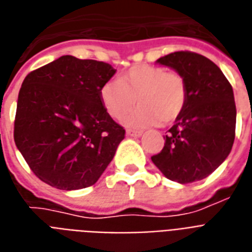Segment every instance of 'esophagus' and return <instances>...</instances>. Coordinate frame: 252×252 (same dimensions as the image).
<instances>
[{"label":"esophagus","instance_id":"esophagus-1","mask_svg":"<svg viewBox=\"0 0 252 252\" xmlns=\"http://www.w3.org/2000/svg\"><path fill=\"white\" fill-rule=\"evenodd\" d=\"M126 135H127V137H131V138H137V137H141L142 133H141V131H137V130H130V128H128L127 131H126Z\"/></svg>","mask_w":252,"mask_h":252}]
</instances>
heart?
Returning a JSON list of instances; mask_svg holds the SVG:
<instances>
[{
    "label": "heart",
    "instance_id": "b5f03b06",
    "mask_svg": "<svg viewBox=\"0 0 252 252\" xmlns=\"http://www.w3.org/2000/svg\"><path fill=\"white\" fill-rule=\"evenodd\" d=\"M99 96L108 115L117 121L135 106L137 99L139 107L126 118V124L144 128L177 119L187 103V83L176 71L137 64L125 71L118 80L106 82Z\"/></svg>",
    "mask_w": 252,
    "mask_h": 252
}]
</instances>
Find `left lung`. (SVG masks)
I'll return each instance as SVG.
<instances>
[{
    "mask_svg": "<svg viewBox=\"0 0 252 252\" xmlns=\"http://www.w3.org/2000/svg\"><path fill=\"white\" fill-rule=\"evenodd\" d=\"M157 63L185 79L187 103L165 135V145L152 157L165 177L180 184L194 183L218 168L232 149L236 106L232 86L220 68L199 53L179 51Z\"/></svg>",
    "mask_w": 252,
    "mask_h": 252,
    "instance_id": "obj_1",
    "label": "left lung"
}]
</instances>
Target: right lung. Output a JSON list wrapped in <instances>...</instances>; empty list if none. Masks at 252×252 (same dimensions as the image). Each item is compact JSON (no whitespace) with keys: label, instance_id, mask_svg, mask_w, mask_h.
I'll return each instance as SVG.
<instances>
[{"label":"right lung","instance_id":"obj_1","mask_svg":"<svg viewBox=\"0 0 252 252\" xmlns=\"http://www.w3.org/2000/svg\"><path fill=\"white\" fill-rule=\"evenodd\" d=\"M114 73L108 63L65 55L24 79L14 142L45 184L87 188L111 162L125 128L108 115L99 91Z\"/></svg>","mask_w":252,"mask_h":252}]
</instances>
